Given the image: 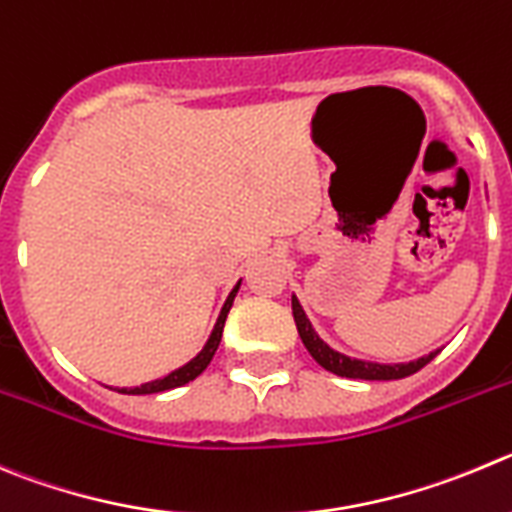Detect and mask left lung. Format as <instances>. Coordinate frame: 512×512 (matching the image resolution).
<instances>
[{
  "label": "left lung",
  "instance_id": "obj_1",
  "mask_svg": "<svg viewBox=\"0 0 512 512\" xmlns=\"http://www.w3.org/2000/svg\"><path fill=\"white\" fill-rule=\"evenodd\" d=\"M293 318L295 326H298L300 338H303V346L308 348L310 356L318 361L326 371L336 376H346V379H366V381H394V379H404V376L417 374L419 369L432 361L434 356L439 353L432 351L427 356L417 358V361H409V364H376V361H364V358H351L346 353L336 351V348L328 346L318 333H315L313 323L308 321V315H305L303 305L300 300L293 295Z\"/></svg>",
  "mask_w": 512,
  "mask_h": 512
}]
</instances>
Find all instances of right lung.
Here are the masks:
<instances>
[{
    "label": "right lung",
    "instance_id": "right-lung-1",
    "mask_svg": "<svg viewBox=\"0 0 512 512\" xmlns=\"http://www.w3.org/2000/svg\"><path fill=\"white\" fill-rule=\"evenodd\" d=\"M240 285H242V280L234 285L232 293L227 295L222 310H219L217 323H214L212 333H209V338H207V343H204V348L197 353V356L191 358V361H186L184 366H179V369L171 371V374H166L164 379L146 381V384H141V386H131V389H118V391H121V394H159V391L176 389V386H184V384H189V381L197 379V376L202 374L204 369H207L209 361H212V356H214V351L219 348V341H222V331H224V321H227V313H229V308H232L234 295H237Z\"/></svg>",
    "mask_w": 512,
    "mask_h": 512
}]
</instances>
